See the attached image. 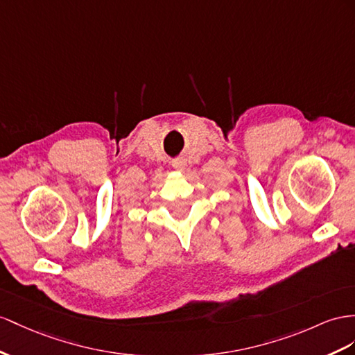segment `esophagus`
I'll return each instance as SVG.
<instances>
[{
  "label": "esophagus",
  "mask_w": 355,
  "mask_h": 355,
  "mask_svg": "<svg viewBox=\"0 0 355 355\" xmlns=\"http://www.w3.org/2000/svg\"><path fill=\"white\" fill-rule=\"evenodd\" d=\"M172 166H174L175 169H183V166H184V162L181 160V159H177L174 163H172Z\"/></svg>",
  "instance_id": "34e87169"
}]
</instances>
